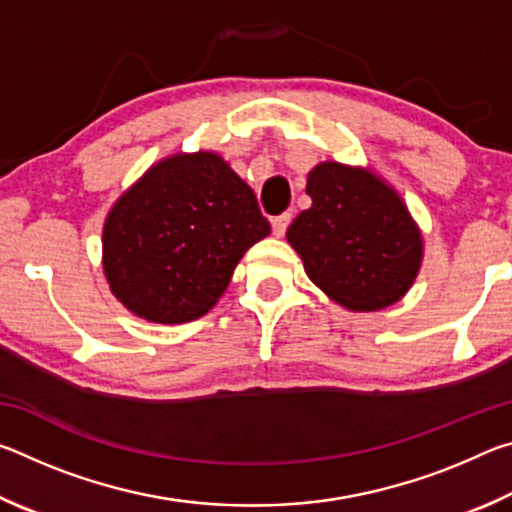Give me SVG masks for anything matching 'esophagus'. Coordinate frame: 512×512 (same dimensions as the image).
<instances>
[{
  "instance_id": "1",
  "label": "esophagus",
  "mask_w": 512,
  "mask_h": 512,
  "mask_svg": "<svg viewBox=\"0 0 512 512\" xmlns=\"http://www.w3.org/2000/svg\"><path fill=\"white\" fill-rule=\"evenodd\" d=\"M291 223V214L284 212L280 216H275V219H271V225H273V235L275 237H284V232H287Z\"/></svg>"
}]
</instances>
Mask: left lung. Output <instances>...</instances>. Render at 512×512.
<instances>
[{
  "label": "left lung",
  "mask_w": 512,
  "mask_h": 512,
  "mask_svg": "<svg viewBox=\"0 0 512 512\" xmlns=\"http://www.w3.org/2000/svg\"><path fill=\"white\" fill-rule=\"evenodd\" d=\"M311 207L287 239L309 280L352 311H377L400 300L415 280L422 237L391 187L366 171L323 162L309 173Z\"/></svg>",
  "instance_id": "obj_1"
}]
</instances>
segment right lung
Here are the masks:
<instances>
[{"mask_svg": "<svg viewBox=\"0 0 512 512\" xmlns=\"http://www.w3.org/2000/svg\"><path fill=\"white\" fill-rule=\"evenodd\" d=\"M268 232L253 189L219 155H173L110 210L103 271L133 314L189 323L216 305L239 259Z\"/></svg>", "mask_w": 512, "mask_h": 512, "instance_id": "1", "label": "right lung"}]
</instances>
